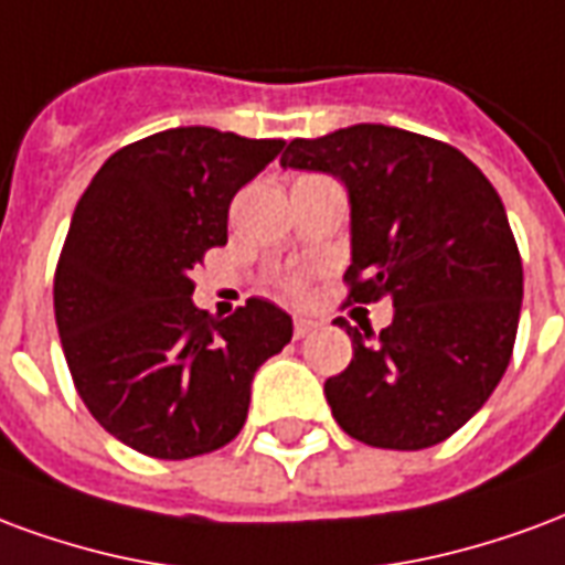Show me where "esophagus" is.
<instances>
[{"label":"esophagus","mask_w":565,"mask_h":565,"mask_svg":"<svg viewBox=\"0 0 565 565\" xmlns=\"http://www.w3.org/2000/svg\"><path fill=\"white\" fill-rule=\"evenodd\" d=\"M319 328V322L316 319H307V316H295V340H303L307 333L316 331Z\"/></svg>","instance_id":"esophagus-1"}]
</instances>
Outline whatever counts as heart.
<instances>
[{
	"instance_id": "b5f03b06",
	"label": "heart",
	"mask_w": 565,
	"mask_h": 565,
	"mask_svg": "<svg viewBox=\"0 0 565 565\" xmlns=\"http://www.w3.org/2000/svg\"><path fill=\"white\" fill-rule=\"evenodd\" d=\"M298 288H300V282H295V279L288 282V291H298Z\"/></svg>"
}]
</instances>
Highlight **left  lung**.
<instances>
[{
	"label": "left lung",
	"instance_id": "8db88e82",
	"mask_svg": "<svg viewBox=\"0 0 565 565\" xmlns=\"http://www.w3.org/2000/svg\"><path fill=\"white\" fill-rule=\"evenodd\" d=\"M282 168L337 177L352 207L349 298H388L394 319L358 331L355 355L324 382L345 434L418 451L479 413L512 358L524 267L491 180L455 147L358 122L295 138Z\"/></svg>",
	"mask_w": 565,
	"mask_h": 565
}]
</instances>
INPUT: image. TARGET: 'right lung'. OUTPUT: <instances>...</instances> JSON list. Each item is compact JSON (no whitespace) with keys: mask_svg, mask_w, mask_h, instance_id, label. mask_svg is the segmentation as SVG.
<instances>
[{"mask_svg":"<svg viewBox=\"0 0 565 565\" xmlns=\"http://www.w3.org/2000/svg\"><path fill=\"white\" fill-rule=\"evenodd\" d=\"M282 150L210 126L159 131L114 152L74 207L53 279L65 361L93 418L141 455L232 443L255 370L291 340V316L265 298L222 322L192 303L232 198Z\"/></svg>","mask_w":565,"mask_h":565,"instance_id":"right-lung-1","label":"right lung"}]
</instances>
